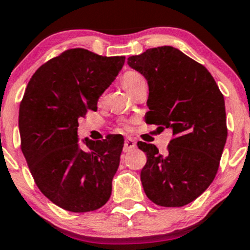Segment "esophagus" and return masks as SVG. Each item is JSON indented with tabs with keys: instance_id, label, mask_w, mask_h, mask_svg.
<instances>
[{
	"instance_id": "34e87169",
	"label": "esophagus",
	"mask_w": 250,
	"mask_h": 250,
	"mask_svg": "<svg viewBox=\"0 0 250 250\" xmlns=\"http://www.w3.org/2000/svg\"><path fill=\"white\" fill-rule=\"evenodd\" d=\"M137 147V142L132 138H127L125 142V147H123V151H130V150H134Z\"/></svg>"
}]
</instances>
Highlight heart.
<instances>
[{
    "label": "heart",
    "mask_w": 250,
    "mask_h": 250,
    "mask_svg": "<svg viewBox=\"0 0 250 250\" xmlns=\"http://www.w3.org/2000/svg\"><path fill=\"white\" fill-rule=\"evenodd\" d=\"M142 79H144V78H143V77L140 76V74L138 73V72L128 71L127 73H125V76H123L122 84H123V86H125V90L129 91L130 89H132L133 86H134L135 84L138 83V82L142 81Z\"/></svg>",
    "instance_id": "obj_1"
}]
</instances>
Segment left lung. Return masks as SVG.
Returning a JSON list of instances; mask_svg holds the SVG:
<instances>
[{
	"label": "left lung",
	"instance_id": "left-lung-1",
	"mask_svg": "<svg viewBox=\"0 0 250 250\" xmlns=\"http://www.w3.org/2000/svg\"><path fill=\"white\" fill-rule=\"evenodd\" d=\"M128 64L147 81L146 123L173 132L165 155L138 142L147 157L140 172L144 192L160 207H184L207 190L219 169L227 139L224 95L203 64L172 46L130 56Z\"/></svg>",
	"mask_w": 250,
	"mask_h": 250
}]
</instances>
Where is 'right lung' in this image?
<instances>
[{"label":"right lung","mask_w":250,"mask_h":250,"mask_svg":"<svg viewBox=\"0 0 250 250\" xmlns=\"http://www.w3.org/2000/svg\"><path fill=\"white\" fill-rule=\"evenodd\" d=\"M125 56L71 48L39 67L19 106L21 147L39 189L72 212L100 209L112 192L123 140L78 142V120L98 110L101 94L125 64Z\"/></svg>","instance_id":"obj_1"}]
</instances>
